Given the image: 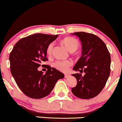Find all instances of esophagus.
Wrapping results in <instances>:
<instances>
[{"instance_id":"obj_1","label":"esophagus","mask_w":122,"mask_h":122,"mask_svg":"<svg viewBox=\"0 0 122 122\" xmlns=\"http://www.w3.org/2000/svg\"><path fill=\"white\" fill-rule=\"evenodd\" d=\"M70 76V74H64V77H65L66 78H69Z\"/></svg>"}]
</instances>
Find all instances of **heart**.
<instances>
[{
	"label": "heart",
	"mask_w": 122,
	"mask_h": 122,
	"mask_svg": "<svg viewBox=\"0 0 122 122\" xmlns=\"http://www.w3.org/2000/svg\"><path fill=\"white\" fill-rule=\"evenodd\" d=\"M63 43L70 52H74L78 49L79 46L78 41L71 37H67V38H64L63 40ZM54 46V43H51L48 46L47 48V55H51ZM71 65H72V61H56L54 64V67L57 70L62 72H66L68 71Z\"/></svg>",
	"instance_id": "obj_1"
}]
</instances>
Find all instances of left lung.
Wrapping results in <instances>:
<instances>
[{"instance_id": "8db88e82", "label": "left lung", "mask_w": 122, "mask_h": 122, "mask_svg": "<svg viewBox=\"0 0 122 122\" xmlns=\"http://www.w3.org/2000/svg\"><path fill=\"white\" fill-rule=\"evenodd\" d=\"M79 38L82 46L81 56L73 70L84 72L74 74L76 86L71 89L74 95L84 99L93 98L101 92L110 74L111 56L104 43L92 34L78 32L72 34Z\"/></svg>"}]
</instances>
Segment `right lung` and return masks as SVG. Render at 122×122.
I'll return each instance as SVG.
<instances>
[{"label":"right lung","mask_w":122,"mask_h":122,"mask_svg":"<svg viewBox=\"0 0 122 122\" xmlns=\"http://www.w3.org/2000/svg\"><path fill=\"white\" fill-rule=\"evenodd\" d=\"M58 35L35 34L19 40L10 54V70L17 85L27 97L41 99L51 93L56 83L64 75L63 73L43 64L45 74L38 68L48 61L47 48Z\"/></svg>","instance_id":"right-lung-1"}]
</instances>
